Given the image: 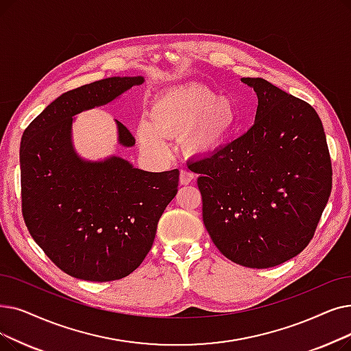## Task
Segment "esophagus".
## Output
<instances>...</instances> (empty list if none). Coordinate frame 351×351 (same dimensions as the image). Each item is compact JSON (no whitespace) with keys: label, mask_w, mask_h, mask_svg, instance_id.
I'll return each instance as SVG.
<instances>
[{"label":"esophagus","mask_w":351,"mask_h":351,"mask_svg":"<svg viewBox=\"0 0 351 351\" xmlns=\"http://www.w3.org/2000/svg\"><path fill=\"white\" fill-rule=\"evenodd\" d=\"M193 173L191 172V171H188V169H182L180 171V175H179V182H180V185H189L191 182L193 180Z\"/></svg>","instance_id":"esophagus-1"}]
</instances>
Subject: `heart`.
I'll list each match as a JSON object with an SVG mask.
<instances>
[{"instance_id":"1","label":"heart","mask_w":351,"mask_h":351,"mask_svg":"<svg viewBox=\"0 0 351 351\" xmlns=\"http://www.w3.org/2000/svg\"><path fill=\"white\" fill-rule=\"evenodd\" d=\"M238 123L239 109L231 96H218L201 83H185L159 91L136 136L150 155L166 156V138L180 136L188 155L205 156L226 145Z\"/></svg>"}]
</instances>
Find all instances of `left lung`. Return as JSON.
Returning a JSON list of instances; mask_svg holds the SVG:
<instances>
[{
  "label": "left lung",
  "mask_w": 351,
  "mask_h": 351,
  "mask_svg": "<svg viewBox=\"0 0 351 351\" xmlns=\"http://www.w3.org/2000/svg\"><path fill=\"white\" fill-rule=\"evenodd\" d=\"M258 97L252 128L189 165L201 173L202 218L235 264L269 268L311 241L331 192V160L317 112L264 79L242 77Z\"/></svg>",
  "instance_id": "left-lung-1"
}]
</instances>
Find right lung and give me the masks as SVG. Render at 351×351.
Returning a JSON list of instances; mask_svg holds the SVG:
<instances>
[{"instance_id":"obj_1","label":"right lung","mask_w":351,"mask_h":351,"mask_svg":"<svg viewBox=\"0 0 351 351\" xmlns=\"http://www.w3.org/2000/svg\"><path fill=\"white\" fill-rule=\"evenodd\" d=\"M142 75L109 77L58 96L25 129L20 147L25 225L50 260L84 281H113L138 268L158 222L178 192L179 171L147 172L120 156L82 158L73 145L75 114L119 99ZM116 121L117 143L132 133Z\"/></svg>"}]
</instances>
